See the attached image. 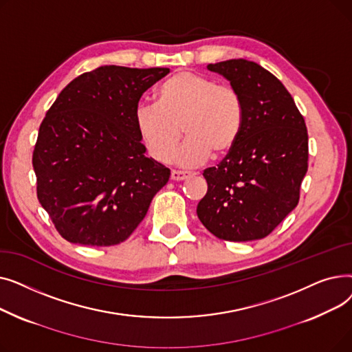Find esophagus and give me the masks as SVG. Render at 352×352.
Instances as JSON below:
<instances>
[{
  "label": "esophagus",
  "instance_id": "esophagus-1",
  "mask_svg": "<svg viewBox=\"0 0 352 352\" xmlns=\"http://www.w3.org/2000/svg\"><path fill=\"white\" fill-rule=\"evenodd\" d=\"M191 175H192L191 171H177V170L171 171V178L174 181H182V179H186V178L191 177Z\"/></svg>",
  "mask_w": 352,
  "mask_h": 352
}]
</instances>
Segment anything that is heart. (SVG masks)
Here are the masks:
<instances>
[{"mask_svg":"<svg viewBox=\"0 0 352 352\" xmlns=\"http://www.w3.org/2000/svg\"><path fill=\"white\" fill-rule=\"evenodd\" d=\"M245 107L239 91L201 74L182 71L155 91V104L135 109V125L148 151L160 162L170 161L182 131L188 138L177 162L194 166L211 155L226 158L241 137Z\"/></svg>","mask_w":352,"mask_h":352,"instance_id":"1","label":"heart"}]
</instances>
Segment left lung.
Here are the masks:
<instances>
[{
  "instance_id": "left-lung-1",
  "label": "left lung",
  "mask_w": 352,
  "mask_h": 352,
  "mask_svg": "<svg viewBox=\"0 0 352 352\" xmlns=\"http://www.w3.org/2000/svg\"><path fill=\"white\" fill-rule=\"evenodd\" d=\"M207 68L239 91L245 121L231 154L204 170L208 190L197 215L219 239H261L298 206L308 170L305 121L283 82L256 63L238 58Z\"/></svg>"
}]
</instances>
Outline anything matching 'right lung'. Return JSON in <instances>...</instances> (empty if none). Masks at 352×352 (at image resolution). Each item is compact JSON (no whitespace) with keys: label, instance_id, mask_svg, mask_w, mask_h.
I'll return each mask as SVG.
<instances>
[{"label":"right lung","instance_id":"right-lung-1","mask_svg":"<svg viewBox=\"0 0 352 352\" xmlns=\"http://www.w3.org/2000/svg\"><path fill=\"white\" fill-rule=\"evenodd\" d=\"M170 68L104 65L72 80L36 138V197L72 244L117 245L144 219L170 170L145 155L135 125L144 92Z\"/></svg>","mask_w":352,"mask_h":352}]
</instances>
